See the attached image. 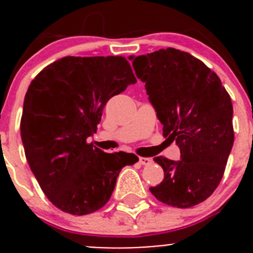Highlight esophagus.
I'll use <instances>...</instances> for the list:
<instances>
[{
  "mask_svg": "<svg viewBox=\"0 0 253 253\" xmlns=\"http://www.w3.org/2000/svg\"><path fill=\"white\" fill-rule=\"evenodd\" d=\"M153 163V160L150 158H143L139 157V164L142 165H150Z\"/></svg>",
  "mask_w": 253,
  "mask_h": 253,
  "instance_id": "34e87169",
  "label": "esophagus"
}]
</instances>
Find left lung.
I'll return each instance as SVG.
<instances>
[{
    "label": "left lung",
    "mask_w": 253,
    "mask_h": 253,
    "mask_svg": "<svg viewBox=\"0 0 253 253\" xmlns=\"http://www.w3.org/2000/svg\"><path fill=\"white\" fill-rule=\"evenodd\" d=\"M128 58L145 83L163 136L181 153L178 162L154 158L164 180L150 192L168 206L198 205L218 187L233 148L230 95L211 68L185 51L168 47Z\"/></svg>",
    "instance_id": "obj_1"
}]
</instances>
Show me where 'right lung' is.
Listing matches in <instances>:
<instances>
[{
	"instance_id": "right-lung-1",
	"label": "right lung",
	"mask_w": 253,
	"mask_h": 253,
	"mask_svg": "<svg viewBox=\"0 0 253 253\" xmlns=\"http://www.w3.org/2000/svg\"><path fill=\"white\" fill-rule=\"evenodd\" d=\"M136 82L122 56H67L30 83L20 120L25 158L42 192L62 211L85 215L100 209L122 168L138 162L131 153H105L86 142L109 99Z\"/></svg>"
}]
</instances>
